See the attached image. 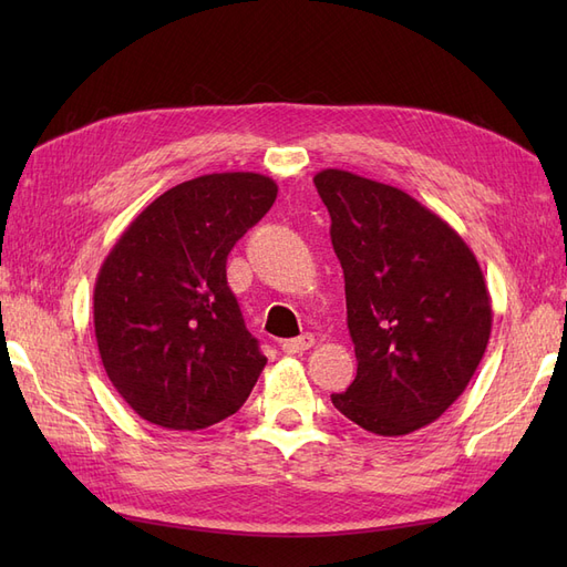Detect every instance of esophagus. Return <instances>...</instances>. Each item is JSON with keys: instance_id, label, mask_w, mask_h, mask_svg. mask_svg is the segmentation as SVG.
Returning <instances> with one entry per match:
<instances>
[{"instance_id": "34e87169", "label": "esophagus", "mask_w": 567, "mask_h": 567, "mask_svg": "<svg viewBox=\"0 0 567 567\" xmlns=\"http://www.w3.org/2000/svg\"><path fill=\"white\" fill-rule=\"evenodd\" d=\"M312 346H315V336H312V333H305V336H300V338L284 340V342H281V350H284L286 354H298V352L310 350Z\"/></svg>"}]
</instances>
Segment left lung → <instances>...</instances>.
Returning <instances> with one entry per match:
<instances>
[{
    "mask_svg": "<svg viewBox=\"0 0 567 567\" xmlns=\"http://www.w3.org/2000/svg\"><path fill=\"white\" fill-rule=\"evenodd\" d=\"M315 186L346 274L357 379L331 394L359 427L398 437L437 421L466 390L492 331V300L473 250L402 188L348 169Z\"/></svg>",
    "mask_w": 567,
    "mask_h": 567,
    "instance_id": "left-lung-1",
    "label": "left lung"
}]
</instances>
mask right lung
Wrapping results in <instances>:
<instances>
[{"label":"right lung","mask_w":567,"mask_h":567,"mask_svg":"<svg viewBox=\"0 0 567 567\" xmlns=\"http://www.w3.org/2000/svg\"><path fill=\"white\" fill-rule=\"evenodd\" d=\"M277 192V182L257 173L182 182L132 219L101 265L99 354L144 421L200 431L248 400L267 357L227 286V255Z\"/></svg>","instance_id":"1"}]
</instances>
